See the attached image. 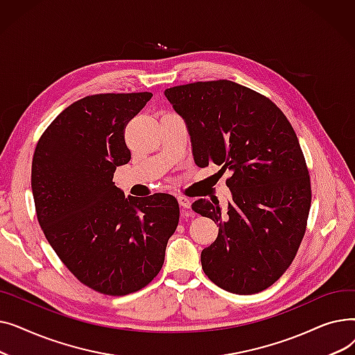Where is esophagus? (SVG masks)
Wrapping results in <instances>:
<instances>
[{"mask_svg": "<svg viewBox=\"0 0 355 355\" xmlns=\"http://www.w3.org/2000/svg\"><path fill=\"white\" fill-rule=\"evenodd\" d=\"M178 202H180L182 211H187V214H189V209L191 207V200L187 198V197H184V196H180Z\"/></svg>", "mask_w": 355, "mask_h": 355, "instance_id": "obj_1", "label": "esophagus"}]
</instances>
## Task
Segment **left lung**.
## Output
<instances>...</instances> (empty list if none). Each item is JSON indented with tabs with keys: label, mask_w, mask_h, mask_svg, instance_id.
Segmentation results:
<instances>
[{
	"label": "left lung",
	"mask_w": 355,
	"mask_h": 355,
	"mask_svg": "<svg viewBox=\"0 0 355 355\" xmlns=\"http://www.w3.org/2000/svg\"><path fill=\"white\" fill-rule=\"evenodd\" d=\"M165 96L187 125L196 164L232 173L227 213L218 200L191 206L218 225L201 252L204 273L232 293L265 291L291 266L311 207L308 166L291 122L269 98L232 80L174 86Z\"/></svg>",
	"instance_id": "8db88e82"
}]
</instances>
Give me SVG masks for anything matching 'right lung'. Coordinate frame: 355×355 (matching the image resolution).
Here are the masks:
<instances>
[{"label": "right lung", "instance_id": "right-lung-1", "mask_svg": "<svg viewBox=\"0 0 355 355\" xmlns=\"http://www.w3.org/2000/svg\"><path fill=\"white\" fill-rule=\"evenodd\" d=\"M153 93H101L67 106L37 142L31 165L35 213L50 246L90 289L122 296L159 273L180 220L175 197L144 200L114 182L130 151L125 128Z\"/></svg>", "mask_w": 355, "mask_h": 355}]
</instances>
